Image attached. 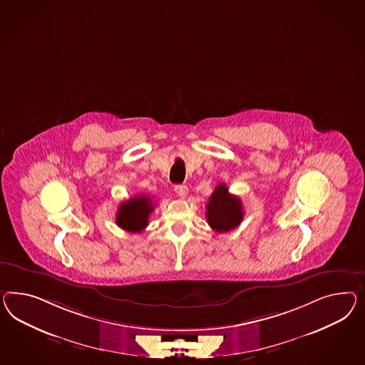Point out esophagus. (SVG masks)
Returning <instances> with one entry per match:
<instances>
[{"label": "esophagus", "mask_w": 365, "mask_h": 365, "mask_svg": "<svg viewBox=\"0 0 365 365\" xmlns=\"http://www.w3.org/2000/svg\"><path fill=\"white\" fill-rule=\"evenodd\" d=\"M174 191L177 192V195L179 197H187L188 194V187L186 186V185H177L175 186V188H174Z\"/></svg>", "instance_id": "34e87169"}]
</instances>
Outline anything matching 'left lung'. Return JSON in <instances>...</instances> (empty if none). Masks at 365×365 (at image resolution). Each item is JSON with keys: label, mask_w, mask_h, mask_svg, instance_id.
<instances>
[{"label": "left lung", "mask_w": 365, "mask_h": 365, "mask_svg": "<svg viewBox=\"0 0 365 365\" xmlns=\"http://www.w3.org/2000/svg\"><path fill=\"white\" fill-rule=\"evenodd\" d=\"M206 208L208 225L217 232H228L237 228L243 220L242 200L230 194L225 183L215 187Z\"/></svg>", "instance_id": "left-lung-1"}]
</instances>
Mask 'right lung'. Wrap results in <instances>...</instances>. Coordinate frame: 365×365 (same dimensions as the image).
Here are the masks:
<instances>
[{
	"instance_id": "obj_1",
	"label": "right lung",
	"mask_w": 365,
	"mask_h": 365,
	"mask_svg": "<svg viewBox=\"0 0 365 365\" xmlns=\"http://www.w3.org/2000/svg\"><path fill=\"white\" fill-rule=\"evenodd\" d=\"M154 203L148 195L131 197L122 203L117 212V225L128 232H140L148 225V217L154 211Z\"/></svg>"
}]
</instances>
